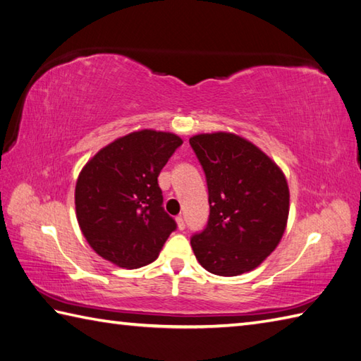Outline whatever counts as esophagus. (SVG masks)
<instances>
[{"label":"esophagus","mask_w":361,"mask_h":361,"mask_svg":"<svg viewBox=\"0 0 361 361\" xmlns=\"http://www.w3.org/2000/svg\"><path fill=\"white\" fill-rule=\"evenodd\" d=\"M176 225H178V229H181V231H183V229L186 228L185 217H183V216H178V217H176Z\"/></svg>","instance_id":"esophagus-1"}]
</instances>
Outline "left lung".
Segmentation results:
<instances>
[{
  "mask_svg": "<svg viewBox=\"0 0 361 361\" xmlns=\"http://www.w3.org/2000/svg\"><path fill=\"white\" fill-rule=\"evenodd\" d=\"M206 175L209 219L190 237L198 262L212 274L255 270L286 231L290 192L286 176L255 144L234 133L189 140Z\"/></svg>",
  "mask_w": 361,
  "mask_h": 361,
  "instance_id": "8db88e82",
  "label": "left lung"
}]
</instances>
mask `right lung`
<instances>
[{"label":"right lung","instance_id":"right-lung-1","mask_svg":"<svg viewBox=\"0 0 361 361\" xmlns=\"http://www.w3.org/2000/svg\"><path fill=\"white\" fill-rule=\"evenodd\" d=\"M183 144L173 133L141 130L99 150L75 183V216L90 247L122 268L153 262L176 229L163 208L161 169Z\"/></svg>","mask_w":361,"mask_h":361}]
</instances>
